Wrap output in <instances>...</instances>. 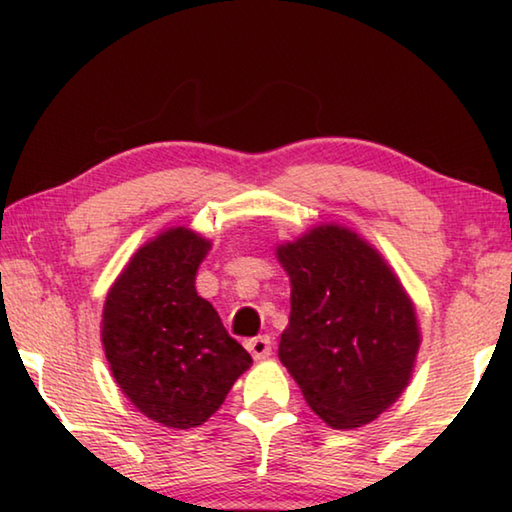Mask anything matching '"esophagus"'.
Masks as SVG:
<instances>
[{"instance_id": "34e87169", "label": "esophagus", "mask_w": 512, "mask_h": 512, "mask_svg": "<svg viewBox=\"0 0 512 512\" xmlns=\"http://www.w3.org/2000/svg\"><path fill=\"white\" fill-rule=\"evenodd\" d=\"M246 348L253 354V359H266L271 354V336H255V339L246 341Z\"/></svg>"}]
</instances>
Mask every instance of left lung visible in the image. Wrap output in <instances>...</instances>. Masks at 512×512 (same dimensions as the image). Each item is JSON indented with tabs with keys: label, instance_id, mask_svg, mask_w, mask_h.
I'll return each mask as SVG.
<instances>
[{
	"label": "left lung",
	"instance_id": "1",
	"mask_svg": "<svg viewBox=\"0 0 512 512\" xmlns=\"http://www.w3.org/2000/svg\"><path fill=\"white\" fill-rule=\"evenodd\" d=\"M291 280L280 361L334 429L363 427L409 384L420 327L402 282L368 241L318 225L277 246Z\"/></svg>",
	"mask_w": 512,
	"mask_h": 512
}]
</instances>
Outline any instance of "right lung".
Instances as JSON below:
<instances>
[{"label": "right lung", "instance_id": "1", "mask_svg": "<svg viewBox=\"0 0 512 512\" xmlns=\"http://www.w3.org/2000/svg\"><path fill=\"white\" fill-rule=\"evenodd\" d=\"M210 246L187 228L160 232L131 257L103 305L112 377L137 411L171 429L203 424L253 363L196 293Z\"/></svg>", "mask_w": 512, "mask_h": 512}]
</instances>
